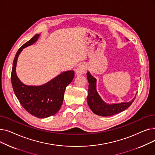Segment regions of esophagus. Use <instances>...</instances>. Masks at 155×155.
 I'll return each instance as SVG.
<instances>
[{
  "mask_svg": "<svg viewBox=\"0 0 155 155\" xmlns=\"http://www.w3.org/2000/svg\"><path fill=\"white\" fill-rule=\"evenodd\" d=\"M86 70V67L85 66V64H81L77 68L76 70V73L77 75H82L84 74Z\"/></svg>",
  "mask_w": 155,
  "mask_h": 155,
  "instance_id": "obj_1",
  "label": "esophagus"
}]
</instances>
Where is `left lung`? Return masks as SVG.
Segmentation results:
<instances>
[{"mask_svg":"<svg viewBox=\"0 0 155 155\" xmlns=\"http://www.w3.org/2000/svg\"><path fill=\"white\" fill-rule=\"evenodd\" d=\"M88 79V90L87 95V103L92 111L95 114L106 117L123 112L127 109L134 102L135 98L128 102H123L117 104L108 105L103 102L96 91V78L93 77L91 73H87Z\"/></svg>","mask_w":155,"mask_h":155,"instance_id":"1","label":"left lung"}]
</instances>
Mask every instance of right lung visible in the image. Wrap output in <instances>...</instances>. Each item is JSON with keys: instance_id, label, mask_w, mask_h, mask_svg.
Wrapping results in <instances>:
<instances>
[{"instance_id": "obj_1", "label": "right lung", "mask_w": 155, "mask_h": 155, "mask_svg": "<svg viewBox=\"0 0 155 155\" xmlns=\"http://www.w3.org/2000/svg\"><path fill=\"white\" fill-rule=\"evenodd\" d=\"M39 35H36L18 50L13 61L11 82L14 92L22 107L32 116L46 118L58 112L63 104L67 86L75 76L74 71H64L50 82L41 86L24 85L16 75L15 67L19 54L22 49L36 42Z\"/></svg>"}]
</instances>
